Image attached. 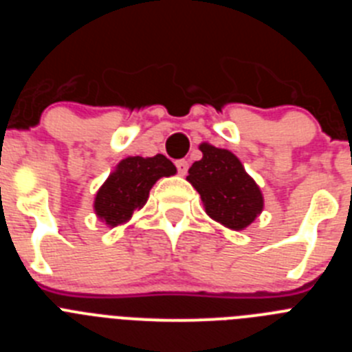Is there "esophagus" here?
Listing matches in <instances>:
<instances>
[{"label": "esophagus", "instance_id": "obj_1", "mask_svg": "<svg viewBox=\"0 0 352 352\" xmlns=\"http://www.w3.org/2000/svg\"><path fill=\"white\" fill-rule=\"evenodd\" d=\"M176 167H178V173L182 174V176H185L186 170H188V162H186V160H178V162H176Z\"/></svg>", "mask_w": 352, "mask_h": 352}]
</instances>
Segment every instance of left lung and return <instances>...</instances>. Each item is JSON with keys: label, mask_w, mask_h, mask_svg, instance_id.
I'll return each instance as SVG.
<instances>
[{"label": "left lung", "mask_w": 352, "mask_h": 352, "mask_svg": "<svg viewBox=\"0 0 352 352\" xmlns=\"http://www.w3.org/2000/svg\"><path fill=\"white\" fill-rule=\"evenodd\" d=\"M199 149L203 158L192 164L186 182L199 192L210 219L232 231H243L263 213L259 185L229 149L210 142L199 144Z\"/></svg>", "instance_id": "1"}]
</instances>
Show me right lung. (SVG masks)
Segmentation results:
<instances>
[{
    "label": "right lung",
    "instance_id": "right-lung-1",
    "mask_svg": "<svg viewBox=\"0 0 352 352\" xmlns=\"http://www.w3.org/2000/svg\"><path fill=\"white\" fill-rule=\"evenodd\" d=\"M173 174H176V167L160 153L123 158L96 192L93 201L96 219L107 227L126 223L133 211L144 206L155 183Z\"/></svg>",
    "mask_w": 352,
    "mask_h": 352
}]
</instances>
